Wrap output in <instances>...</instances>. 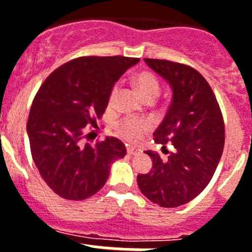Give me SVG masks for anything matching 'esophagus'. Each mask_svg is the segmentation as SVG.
Here are the masks:
<instances>
[{
  "mask_svg": "<svg viewBox=\"0 0 252 252\" xmlns=\"http://www.w3.org/2000/svg\"><path fill=\"white\" fill-rule=\"evenodd\" d=\"M142 150L139 148H135V146H128L127 148V154H130V155H139V154H141Z\"/></svg>",
  "mask_w": 252,
  "mask_h": 252,
  "instance_id": "obj_1",
  "label": "esophagus"
}]
</instances>
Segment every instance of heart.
I'll return each mask as SVG.
<instances>
[{
  "instance_id": "obj_1",
  "label": "heart",
  "mask_w": 252,
  "mask_h": 252,
  "mask_svg": "<svg viewBox=\"0 0 252 252\" xmlns=\"http://www.w3.org/2000/svg\"><path fill=\"white\" fill-rule=\"evenodd\" d=\"M135 84L137 87V91L145 99L157 98L160 93V83L158 78L151 72H140L135 75ZM120 86L115 84L110 92V98L108 102L112 104L115 102L116 97L119 94ZM119 132L121 133L125 139L127 140H137L142 136V133L149 128L148 122L141 121V120L135 119H125L117 125Z\"/></svg>"
}]
</instances>
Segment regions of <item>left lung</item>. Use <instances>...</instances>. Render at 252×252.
<instances>
[{
  "label": "left lung",
  "mask_w": 252,
  "mask_h": 252,
  "mask_svg": "<svg viewBox=\"0 0 252 252\" xmlns=\"http://www.w3.org/2000/svg\"><path fill=\"white\" fill-rule=\"evenodd\" d=\"M144 60L169 84L171 102L154 131V140L161 144L168 159L145 151L153 159V168L137 175V184L153 203L174 208L192 201L212 179L224 146L223 119L215 93L201 73L169 60Z\"/></svg>",
  "instance_id": "1"
}]
</instances>
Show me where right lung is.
Listing matches in <instances>:
<instances>
[{"label":"right lung","mask_w":252,"mask_h":252,"mask_svg":"<svg viewBox=\"0 0 252 252\" xmlns=\"http://www.w3.org/2000/svg\"><path fill=\"white\" fill-rule=\"evenodd\" d=\"M139 58L83 57L63 64L35 95L26 132L40 175L54 193L83 201L106 184L112 162L126 155L116 137L84 144L86 126L97 127L110 92ZM92 133V132H91ZM88 133V135H91Z\"/></svg>","instance_id":"1"}]
</instances>
